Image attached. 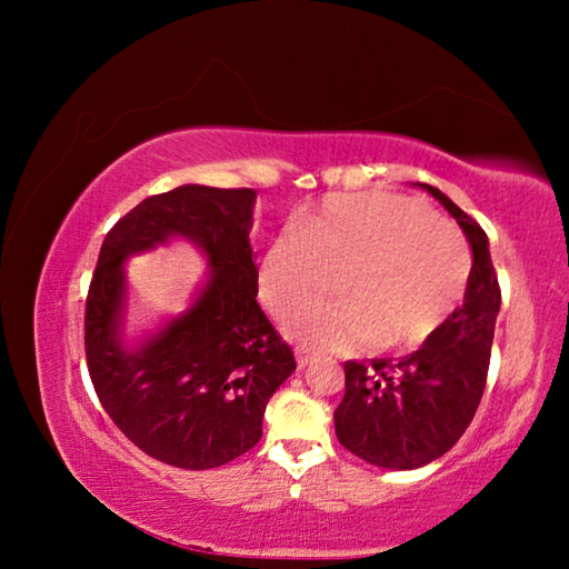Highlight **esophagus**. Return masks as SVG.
Masks as SVG:
<instances>
[{
	"instance_id": "1",
	"label": "esophagus",
	"mask_w": 569,
	"mask_h": 569,
	"mask_svg": "<svg viewBox=\"0 0 569 569\" xmlns=\"http://www.w3.org/2000/svg\"><path fill=\"white\" fill-rule=\"evenodd\" d=\"M311 359H313L311 351L301 349V346H298V349H296V363H298V369H303V366L311 363Z\"/></svg>"
}]
</instances>
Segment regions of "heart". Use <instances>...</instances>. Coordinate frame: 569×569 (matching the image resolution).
I'll return each mask as SVG.
<instances>
[{
  "label": "heart",
  "instance_id": "b5f03b06",
  "mask_svg": "<svg viewBox=\"0 0 569 569\" xmlns=\"http://www.w3.org/2000/svg\"><path fill=\"white\" fill-rule=\"evenodd\" d=\"M471 271L459 230L391 192L331 196L266 246L258 293L278 319L329 293L341 301L293 313L286 333L321 351L417 349L465 298Z\"/></svg>",
  "mask_w": 569,
  "mask_h": 569
}]
</instances>
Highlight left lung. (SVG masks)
I'll use <instances>...</instances> for the list:
<instances>
[{
	"label": "left lung",
	"instance_id": "8db88e82",
	"mask_svg": "<svg viewBox=\"0 0 569 569\" xmlns=\"http://www.w3.org/2000/svg\"><path fill=\"white\" fill-rule=\"evenodd\" d=\"M467 233L475 253L465 303L417 349L401 359L346 361V393L333 411L336 437L369 465L417 469L457 445L475 419L487 387L495 321L497 271L487 233L435 186H427Z\"/></svg>",
	"mask_w": 569,
	"mask_h": 569
}]
</instances>
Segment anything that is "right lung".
I'll return each instance as SVG.
<instances>
[{
  "label": "right lung",
  "instance_id": "obj_1",
  "mask_svg": "<svg viewBox=\"0 0 569 569\" xmlns=\"http://www.w3.org/2000/svg\"><path fill=\"white\" fill-rule=\"evenodd\" d=\"M256 190L180 186L150 196L104 236L84 306V353L108 417L162 465L213 469L263 437L266 403L296 359L258 306L248 243ZM186 234L214 268L189 311L140 350L119 341L123 258Z\"/></svg>",
  "mask_w": 569,
  "mask_h": 569
}]
</instances>
